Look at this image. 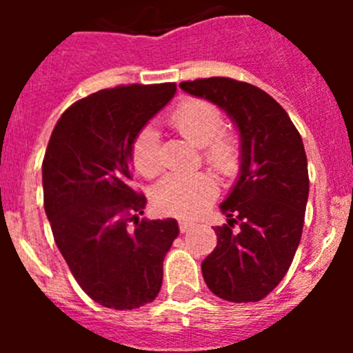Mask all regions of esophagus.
Here are the masks:
<instances>
[{
    "mask_svg": "<svg viewBox=\"0 0 353 353\" xmlns=\"http://www.w3.org/2000/svg\"><path fill=\"white\" fill-rule=\"evenodd\" d=\"M179 226H180V232L185 233V232H189V230H191L192 226H194V223H192V221L180 219V221H179Z\"/></svg>",
    "mask_w": 353,
    "mask_h": 353,
    "instance_id": "34e87169",
    "label": "esophagus"
}]
</instances>
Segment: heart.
I'll return each instance as SVG.
<instances>
[{
  "mask_svg": "<svg viewBox=\"0 0 353 353\" xmlns=\"http://www.w3.org/2000/svg\"><path fill=\"white\" fill-rule=\"evenodd\" d=\"M170 123L183 139L203 148V159L214 170L230 174L239 164V148L226 136H219L223 117L219 109L207 101L185 99L173 109ZM134 168L143 176H155L161 171V143L154 127L139 130L130 148ZM219 187L210 173L170 174L162 179L152 192L155 208L179 217H194L217 196Z\"/></svg>",
  "mask_w": 353,
  "mask_h": 353,
  "instance_id": "obj_1",
  "label": "heart"
}]
</instances>
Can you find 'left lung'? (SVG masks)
<instances>
[{
  "label": "left lung",
  "mask_w": 353,
  "mask_h": 353,
  "mask_svg": "<svg viewBox=\"0 0 353 353\" xmlns=\"http://www.w3.org/2000/svg\"><path fill=\"white\" fill-rule=\"evenodd\" d=\"M180 88L221 108L240 136V170L215 226L217 245L201 263L212 293L258 302L288 272L299 248L310 196L302 138L285 109L249 83L208 77Z\"/></svg>",
  "instance_id": "obj_1"
}]
</instances>
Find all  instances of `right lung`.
I'll list each match as a JSON object with an SVG mask.
<instances>
[{
	"label": "right lung",
	"mask_w": 353,
	"mask_h": 353,
	"mask_svg": "<svg viewBox=\"0 0 353 353\" xmlns=\"http://www.w3.org/2000/svg\"><path fill=\"white\" fill-rule=\"evenodd\" d=\"M174 93V83L92 93L61 114L46 150L43 208L52 236L83 292L104 307L154 301L179 236L176 219H139L146 198L130 187L134 139Z\"/></svg>",
	"instance_id": "obj_1"
}]
</instances>
